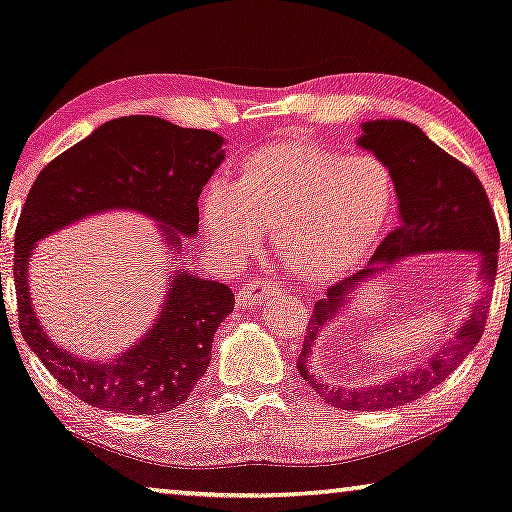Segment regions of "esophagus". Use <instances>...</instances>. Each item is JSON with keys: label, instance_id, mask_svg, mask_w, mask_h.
<instances>
[{"label": "esophagus", "instance_id": "esophagus-1", "mask_svg": "<svg viewBox=\"0 0 512 512\" xmlns=\"http://www.w3.org/2000/svg\"><path fill=\"white\" fill-rule=\"evenodd\" d=\"M273 297H285V285L280 280H250V283H246L239 290V306H264Z\"/></svg>", "mask_w": 512, "mask_h": 512}]
</instances>
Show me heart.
Segmentation results:
<instances>
[{
  "instance_id": "heart-1",
  "label": "heart",
  "mask_w": 512,
  "mask_h": 512,
  "mask_svg": "<svg viewBox=\"0 0 512 512\" xmlns=\"http://www.w3.org/2000/svg\"><path fill=\"white\" fill-rule=\"evenodd\" d=\"M397 199L394 174L373 153L276 143L243 164L234 185L213 183L201 222L222 253L246 257L271 232L301 276L325 278L362 262L385 232Z\"/></svg>"
}]
</instances>
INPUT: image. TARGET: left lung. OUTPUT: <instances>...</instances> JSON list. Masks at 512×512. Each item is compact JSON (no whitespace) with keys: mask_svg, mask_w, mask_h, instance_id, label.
Segmentation results:
<instances>
[{"mask_svg":"<svg viewBox=\"0 0 512 512\" xmlns=\"http://www.w3.org/2000/svg\"><path fill=\"white\" fill-rule=\"evenodd\" d=\"M359 146L390 164L397 183L401 225L392 229L373 253L371 262L376 264L364 266L355 276L331 285L327 297L315 304L297 369L301 378L331 406L343 410H387L424 397L464 362L485 331L487 297L473 306L471 318L459 327L457 336L427 362L369 387L329 385L315 376L311 357L318 336L338 311L348 306L357 285L403 255L429 250H473L480 255V280L489 292L499 266V225L478 176L457 157L438 148L417 125L403 120L364 122Z\"/></svg>","mask_w":512,"mask_h":512,"instance_id":"obj_1","label":"left lung"}]
</instances>
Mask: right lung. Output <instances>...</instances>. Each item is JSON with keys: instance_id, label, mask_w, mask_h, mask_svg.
Listing matches in <instances>:
<instances>
[{"instance_id": "add662e5", "label": "right lung", "mask_w": 512, "mask_h": 512, "mask_svg": "<svg viewBox=\"0 0 512 512\" xmlns=\"http://www.w3.org/2000/svg\"><path fill=\"white\" fill-rule=\"evenodd\" d=\"M222 160V136L215 132L127 115L106 122L41 169L16 227L18 322L34 355L74 397L127 415L178 408L211 364L215 329L234 311V294L215 280L178 271L146 338L111 362L81 359L48 341L32 311L27 262L34 243L90 213L134 208L162 222L164 239L178 253L181 239L197 232L201 187Z\"/></svg>"}]
</instances>
